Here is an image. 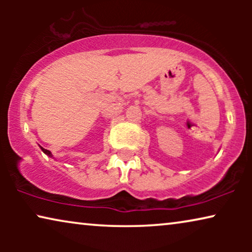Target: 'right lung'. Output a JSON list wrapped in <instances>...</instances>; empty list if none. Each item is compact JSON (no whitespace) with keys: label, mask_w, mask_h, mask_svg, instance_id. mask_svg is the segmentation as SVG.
Instances as JSON below:
<instances>
[{"label":"right lung","mask_w":252,"mask_h":252,"mask_svg":"<svg viewBox=\"0 0 252 252\" xmlns=\"http://www.w3.org/2000/svg\"><path fill=\"white\" fill-rule=\"evenodd\" d=\"M41 150H42V151H43V153H44V154H46V155H48V156H50V157H51V153H50V151H49V150L44 149V148H42V147H41Z\"/></svg>","instance_id":"1"}]
</instances>
